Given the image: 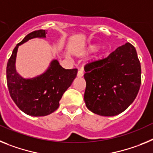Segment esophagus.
Returning <instances> with one entry per match:
<instances>
[{"label": "esophagus", "instance_id": "34e87169", "mask_svg": "<svg viewBox=\"0 0 153 153\" xmlns=\"http://www.w3.org/2000/svg\"><path fill=\"white\" fill-rule=\"evenodd\" d=\"M77 75H78V77L81 78V77H82L83 75H84V72H83V71H82V70H79V71H78V74H77Z\"/></svg>", "mask_w": 153, "mask_h": 153}]
</instances>
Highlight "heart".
<instances>
[{
	"mask_svg": "<svg viewBox=\"0 0 153 153\" xmlns=\"http://www.w3.org/2000/svg\"><path fill=\"white\" fill-rule=\"evenodd\" d=\"M99 48V46L95 44H91V45H88V51L89 52H93V51H95L97 49Z\"/></svg>",
	"mask_w": 153,
	"mask_h": 153,
	"instance_id": "1",
	"label": "heart"
}]
</instances>
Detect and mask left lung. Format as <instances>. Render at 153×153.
<instances>
[{"mask_svg":"<svg viewBox=\"0 0 153 153\" xmlns=\"http://www.w3.org/2000/svg\"><path fill=\"white\" fill-rule=\"evenodd\" d=\"M84 68V99L86 107L94 113L119 115L137 96L141 85L140 62L135 47L128 42Z\"/></svg>","mask_w":153,"mask_h":153,"instance_id":"obj_1","label":"left lung"}]
</instances>
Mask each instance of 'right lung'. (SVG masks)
Returning a JSON list of instances; mask_svg holds the SVG:
<instances>
[{"label":"right lung","instance_id":"right-lung-1","mask_svg":"<svg viewBox=\"0 0 153 153\" xmlns=\"http://www.w3.org/2000/svg\"><path fill=\"white\" fill-rule=\"evenodd\" d=\"M45 30L30 32L16 45L7 65V84L12 100L25 114L32 116H45L52 113L59 107V101L64 92L75 78L78 69H65L57 60L42 75L25 79L15 69L18 46L34 38H45Z\"/></svg>","mask_w":153,"mask_h":153}]
</instances>
